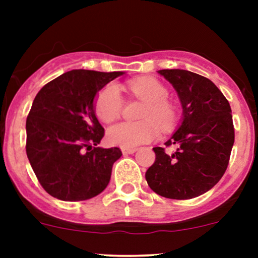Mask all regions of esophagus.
Wrapping results in <instances>:
<instances>
[{"mask_svg":"<svg viewBox=\"0 0 258 258\" xmlns=\"http://www.w3.org/2000/svg\"><path fill=\"white\" fill-rule=\"evenodd\" d=\"M121 150H122L123 155H128V154L135 153L137 149H136V148H122V149H121Z\"/></svg>","mask_w":258,"mask_h":258,"instance_id":"34e87169","label":"esophagus"}]
</instances>
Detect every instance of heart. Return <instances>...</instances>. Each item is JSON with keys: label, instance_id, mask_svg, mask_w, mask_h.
Segmentation results:
<instances>
[{"label": "heart", "instance_id": "b5f03b06", "mask_svg": "<svg viewBox=\"0 0 258 258\" xmlns=\"http://www.w3.org/2000/svg\"><path fill=\"white\" fill-rule=\"evenodd\" d=\"M130 91L146 102L139 122H119L108 130L109 143L121 148H135L148 143L159 136V127L167 131L176 120V109L166 99L167 88L154 78H141L128 82ZM123 109L122 94L116 85L109 84L97 94L94 111L103 122H112L120 117Z\"/></svg>", "mask_w": 258, "mask_h": 258}]
</instances>
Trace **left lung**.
Here are the masks:
<instances>
[{
	"instance_id": "1",
	"label": "left lung",
	"mask_w": 258,
	"mask_h": 258,
	"mask_svg": "<svg viewBox=\"0 0 258 258\" xmlns=\"http://www.w3.org/2000/svg\"><path fill=\"white\" fill-rule=\"evenodd\" d=\"M172 84L183 108V121L166 148H153L155 161L147 170L148 185L168 199H193L218 183L234 144L232 109L211 80L188 70H159Z\"/></svg>"
}]
</instances>
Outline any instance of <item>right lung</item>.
Wrapping results in <instances>:
<instances>
[{"mask_svg": "<svg viewBox=\"0 0 258 258\" xmlns=\"http://www.w3.org/2000/svg\"><path fill=\"white\" fill-rule=\"evenodd\" d=\"M123 73L72 70L41 88L26 119V155L53 198L82 201L108 185L120 148L97 147L104 128L94 115L97 92Z\"/></svg>", "mask_w": 258, "mask_h": 258, "instance_id": "1", "label": "right lung"}]
</instances>
